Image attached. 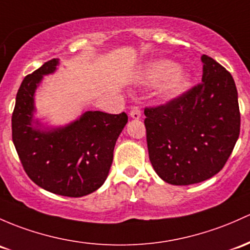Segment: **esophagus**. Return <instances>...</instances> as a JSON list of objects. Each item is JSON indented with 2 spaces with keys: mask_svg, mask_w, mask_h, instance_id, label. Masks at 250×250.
Segmentation results:
<instances>
[{
  "mask_svg": "<svg viewBox=\"0 0 250 250\" xmlns=\"http://www.w3.org/2000/svg\"><path fill=\"white\" fill-rule=\"evenodd\" d=\"M130 117L134 118V120H139V118L141 117V109L139 105H133L132 109H130V112H129Z\"/></svg>",
  "mask_w": 250,
  "mask_h": 250,
  "instance_id": "esophagus-1",
  "label": "esophagus"
}]
</instances>
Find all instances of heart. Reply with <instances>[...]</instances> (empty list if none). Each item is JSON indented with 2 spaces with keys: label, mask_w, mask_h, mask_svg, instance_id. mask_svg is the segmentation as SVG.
<instances>
[{
  "label": "heart",
  "mask_w": 250,
  "mask_h": 250,
  "mask_svg": "<svg viewBox=\"0 0 250 250\" xmlns=\"http://www.w3.org/2000/svg\"><path fill=\"white\" fill-rule=\"evenodd\" d=\"M147 81L157 83L165 79L163 91L167 94H176L181 92L188 83V74L183 69H178L170 61H158L149 65L145 70Z\"/></svg>",
  "instance_id": "obj_1"
}]
</instances>
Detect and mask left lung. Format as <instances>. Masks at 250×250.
<instances>
[{"label":"left lung","mask_w":250,"mask_h":250,"mask_svg":"<svg viewBox=\"0 0 250 250\" xmlns=\"http://www.w3.org/2000/svg\"><path fill=\"white\" fill-rule=\"evenodd\" d=\"M202 81L165 104L145 107L148 156L165 182H202L224 167L241 129L232 75L202 55Z\"/></svg>","instance_id":"obj_1"}]
</instances>
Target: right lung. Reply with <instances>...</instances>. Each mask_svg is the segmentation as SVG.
Returning a JSON list of instances; mask_svg holds the SVG:
<instances>
[{
  "label": "right lung",
  "instance_id": "1",
  "mask_svg": "<svg viewBox=\"0 0 250 250\" xmlns=\"http://www.w3.org/2000/svg\"><path fill=\"white\" fill-rule=\"evenodd\" d=\"M57 64L59 60H50L22 80L12 115V138L23 170L37 186L80 198L106 180L115 144L128 116L86 111L64 128L46 132L33 127V94L43 75L54 73Z\"/></svg>",
  "mask_w": 250,
  "mask_h": 250
}]
</instances>
